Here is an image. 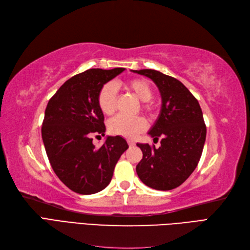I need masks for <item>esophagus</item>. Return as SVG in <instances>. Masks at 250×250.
<instances>
[{
    "label": "esophagus",
    "mask_w": 250,
    "mask_h": 250,
    "mask_svg": "<svg viewBox=\"0 0 250 250\" xmlns=\"http://www.w3.org/2000/svg\"><path fill=\"white\" fill-rule=\"evenodd\" d=\"M127 143H128V145H129L130 147H132V146H134V145H135V143H134L132 140H128V141H127Z\"/></svg>",
    "instance_id": "esophagus-1"
}]
</instances>
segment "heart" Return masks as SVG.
Segmentation results:
<instances>
[{
	"label": "heart",
	"instance_id": "heart-1",
	"mask_svg": "<svg viewBox=\"0 0 250 250\" xmlns=\"http://www.w3.org/2000/svg\"><path fill=\"white\" fill-rule=\"evenodd\" d=\"M118 83L108 82L104 84L98 94V105L104 115L109 116L116 109V96ZM124 87L133 93L142 102V109L146 112H151L153 109L150 100L153 97V88L145 79H132L124 83ZM147 123L142 117L128 118L124 116H117L108 122V130L115 135H121L123 138L133 139L146 129Z\"/></svg>",
	"mask_w": 250,
	"mask_h": 250
}]
</instances>
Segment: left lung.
Here are the masks:
<instances>
[{"mask_svg":"<svg viewBox=\"0 0 250 250\" xmlns=\"http://www.w3.org/2000/svg\"><path fill=\"white\" fill-rule=\"evenodd\" d=\"M134 73L152 80L160 89L162 109L149 130L161 146L137 144L143 152L137 166L140 179L146 186L169 191L185 183L197 167L207 137V127L197 99L179 80L155 70Z\"/></svg>","mask_w":250,"mask_h":250,"instance_id":"left-lung-1","label":"left lung"}]
</instances>
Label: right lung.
<instances>
[{
  "instance_id": "add662e5",
  "label": "right lung",
  "mask_w": 250,
  "mask_h": 250,
  "mask_svg": "<svg viewBox=\"0 0 250 250\" xmlns=\"http://www.w3.org/2000/svg\"><path fill=\"white\" fill-rule=\"evenodd\" d=\"M125 69H89L75 75L48 102L42 137L53 171L70 190L82 195L106 188L116 164L128 149L122 137H107L100 148L93 135L105 132L98 94L105 83Z\"/></svg>"
}]
</instances>
